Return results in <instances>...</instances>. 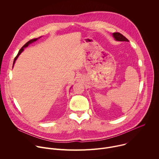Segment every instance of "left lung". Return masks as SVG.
Returning <instances> with one entry per match:
<instances>
[{
    "mask_svg": "<svg viewBox=\"0 0 159 159\" xmlns=\"http://www.w3.org/2000/svg\"><path fill=\"white\" fill-rule=\"evenodd\" d=\"M113 36H114L115 39L116 41H129V40L125 37L122 34L120 33H114L112 34Z\"/></svg>",
    "mask_w": 159,
    "mask_h": 159,
    "instance_id": "8db88e82",
    "label": "left lung"
}]
</instances>
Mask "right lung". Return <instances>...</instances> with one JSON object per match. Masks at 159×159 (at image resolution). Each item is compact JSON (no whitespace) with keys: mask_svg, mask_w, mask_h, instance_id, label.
Listing matches in <instances>:
<instances>
[{"mask_svg":"<svg viewBox=\"0 0 159 159\" xmlns=\"http://www.w3.org/2000/svg\"><path fill=\"white\" fill-rule=\"evenodd\" d=\"M39 38H41V37H39V38H34V39H31V40H30L29 41H28L23 47H22L20 49V50L19 51V52H18V53H17V56L15 57V58H14V62H13V66H14V63H15V61H16V59L17 58V57H19V55L22 52V51L24 50V48H26V47H27L28 45L30 44H31V43H33L34 41H36L37 39H38ZM13 66H12V67H13Z\"/></svg>","mask_w":159,"mask_h":159,"instance_id":"add662e5","label":"right lung"}]
</instances>
